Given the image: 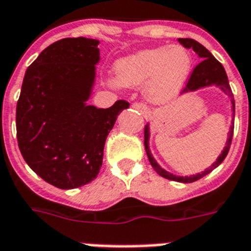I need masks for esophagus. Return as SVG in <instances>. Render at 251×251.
Listing matches in <instances>:
<instances>
[{
  "mask_svg": "<svg viewBox=\"0 0 251 251\" xmlns=\"http://www.w3.org/2000/svg\"><path fill=\"white\" fill-rule=\"evenodd\" d=\"M131 108L137 109L138 112H141V113L143 114L146 118H149L150 114H151V113H150V110L147 109V108H146L143 104H141V102H133V104H131Z\"/></svg>",
  "mask_w": 251,
  "mask_h": 251,
  "instance_id": "34e87169",
  "label": "esophagus"
}]
</instances>
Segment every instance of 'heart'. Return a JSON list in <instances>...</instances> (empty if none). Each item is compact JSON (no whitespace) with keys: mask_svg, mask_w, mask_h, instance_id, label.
I'll return each instance as SVG.
<instances>
[{"mask_svg":"<svg viewBox=\"0 0 251 251\" xmlns=\"http://www.w3.org/2000/svg\"><path fill=\"white\" fill-rule=\"evenodd\" d=\"M190 53L181 45L142 49L116 64L113 84L142 86V96L152 105H164L178 96L191 73Z\"/></svg>","mask_w":251,"mask_h":251,"instance_id":"heart-1","label":"heart"}]
</instances>
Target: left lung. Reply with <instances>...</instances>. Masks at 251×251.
I'll list each match as a JSON object with an SVG mask.
<instances>
[{"mask_svg": "<svg viewBox=\"0 0 251 251\" xmlns=\"http://www.w3.org/2000/svg\"><path fill=\"white\" fill-rule=\"evenodd\" d=\"M178 43L179 44H182L186 49H193V50L198 54L199 58L202 60L197 66H195V69L193 70V73H191L190 79H189L186 87H185V90H183V94L195 92V91L202 90V88H206V87H218V88H220L224 94L228 95V98L230 99V102H232V117L234 118L233 94H232V90H230L229 80H228V76H226V70H224V68H223V65L211 54V52L208 49L204 48L202 44H199L198 41L193 40V39H178ZM233 118H232V125H230L229 131H228V138H226V147L223 149L222 153L219 155L216 161H214V163L211 164V167L204 169V171L189 176H178L175 175V173H172V172H168L167 169L161 168L160 164L155 160V157H153L152 152H151V150H150V124H147L145 127V147L150 163H151L153 169H155L161 177H164V178L167 179H171V181L190 183L197 181V179L202 178V177H204L206 175H208L210 172L214 171L215 168H218L219 165L222 164L226 155H228L230 143H232V137H233Z\"/></svg>", "mask_w": 251, "mask_h": 251, "instance_id": "obj_1", "label": "left lung"}]
</instances>
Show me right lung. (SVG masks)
I'll return each instance as SVG.
<instances>
[{
    "label": "right lung",
    "mask_w": 251,
    "mask_h": 251,
    "mask_svg": "<svg viewBox=\"0 0 251 251\" xmlns=\"http://www.w3.org/2000/svg\"><path fill=\"white\" fill-rule=\"evenodd\" d=\"M100 41L66 37L29 65L17 104L21 153L37 176L58 189H75L98 177L104 145L117 116L129 108L88 105L100 62Z\"/></svg>",
    "instance_id": "right-lung-1"
}]
</instances>
